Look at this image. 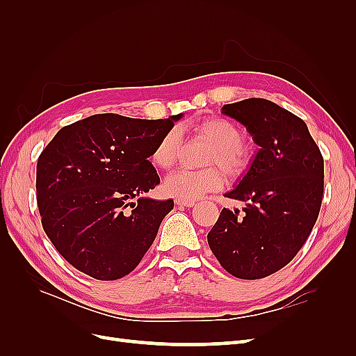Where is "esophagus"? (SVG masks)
<instances>
[{"label":"esophagus","instance_id":"esophagus-1","mask_svg":"<svg viewBox=\"0 0 356 356\" xmlns=\"http://www.w3.org/2000/svg\"><path fill=\"white\" fill-rule=\"evenodd\" d=\"M175 203L178 207H186V208H191L195 207V200H186V199H175Z\"/></svg>","mask_w":356,"mask_h":356}]
</instances>
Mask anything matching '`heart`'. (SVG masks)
I'll return each instance as SVG.
<instances>
[{
  "instance_id": "b5f03b06",
  "label": "heart",
  "mask_w": 356,
  "mask_h": 356,
  "mask_svg": "<svg viewBox=\"0 0 356 356\" xmlns=\"http://www.w3.org/2000/svg\"><path fill=\"white\" fill-rule=\"evenodd\" d=\"M195 132L204 136L213 144L207 163L218 165L230 177H238L245 170L250 161V154L242 145L245 135L241 129L225 118L212 117L196 123ZM179 135L177 129L169 131L159 139L153 148L152 161L160 169H169L175 163L178 153ZM224 175L218 168H207L202 170L178 169L165 179V190L170 196L178 199L195 200L211 191H217L224 186Z\"/></svg>"
}]
</instances>
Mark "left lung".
Here are the masks:
<instances>
[{
    "mask_svg": "<svg viewBox=\"0 0 356 356\" xmlns=\"http://www.w3.org/2000/svg\"><path fill=\"white\" fill-rule=\"evenodd\" d=\"M221 113L243 124L260 148L239 184L224 195L245 208H224L208 243L233 276L266 277L293 260L314 229L324 195V159L306 123L272 101L225 104Z\"/></svg>",
    "mask_w": 356,
    "mask_h": 356,
    "instance_id": "1",
    "label": "left lung"
}]
</instances>
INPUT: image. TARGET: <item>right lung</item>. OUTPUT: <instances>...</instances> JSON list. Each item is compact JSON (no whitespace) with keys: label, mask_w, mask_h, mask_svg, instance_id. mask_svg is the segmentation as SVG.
Wrapping results in <instances>:
<instances>
[{"label":"right lung","mask_w":356,"mask_h":356,"mask_svg":"<svg viewBox=\"0 0 356 356\" xmlns=\"http://www.w3.org/2000/svg\"><path fill=\"white\" fill-rule=\"evenodd\" d=\"M182 114L143 120L95 114L62 127L37 163L41 224L58 252L99 281L131 273L174 200L144 196L160 184L153 148Z\"/></svg>","instance_id":"obj_1"}]
</instances>
